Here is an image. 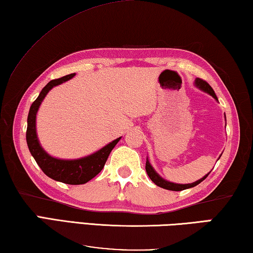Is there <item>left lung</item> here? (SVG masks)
<instances>
[{
	"label": "left lung",
	"instance_id": "left-lung-1",
	"mask_svg": "<svg viewBox=\"0 0 253 253\" xmlns=\"http://www.w3.org/2000/svg\"><path fill=\"white\" fill-rule=\"evenodd\" d=\"M195 84H196V86H198L200 90L207 92L208 94H211L214 99L217 100V97H216L214 90L211 89V86L206 81H204V80L197 78V79H196V81H195ZM219 158H220V156H219ZM145 169H146V172H147V175H148V177H150V179L152 180V181H153L156 184V186L164 188V189H168V190H172V191H181V190H184V189H188V188H192V187L197 186V184H199L200 182H202L203 180H205L207 178V175L210 174V173L206 174L205 177H203L202 179H199V180H197V181H195V182H192V183L180 184V183H173V182L167 181V180H164L163 178L160 177V175L156 173L155 170L153 169V167L151 166V163L148 162V160H146Z\"/></svg>",
	"mask_w": 253,
	"mask_h": 253
}]
</instances>
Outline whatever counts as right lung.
Returning <instances> with one entry per match:
<instances>
[{"instance_id": "add662e5", "label": "right lung", "mask_w": 253, "mask_h": 253, "mask_svg": "<svg viewBox=\"0 0 253 253\" xmlns=\"http://www.w3.org/2000/svg\"><path fill=\"white\" fill-rule=\"evenodd\" d=\"M74 75L75 73L65 75L61 79L51 80L50 82L46 84V86L42 90L38 98L35 100L30 107L29 114H28L26 138L31 155L34 156L36 162H37L40 169L42 170L47 177L67 184H83L90 181L92 178H94L103 169L108 156H109L112 148L116 146V144L119 142L120 137L107 144L105 147H102L101 150L97 151L95 153L85 156V158L76 160H61L53 158V156L46 153L45 150L40 146L37 133H36V115H37L39 106L42 105L46 94L54 86L69 81Z\"/></svg>"}]
</instances>
